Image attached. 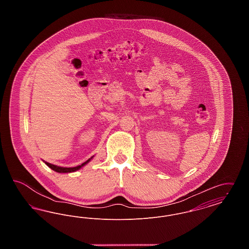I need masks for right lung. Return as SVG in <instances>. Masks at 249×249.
Returning <instances> with one entry per match:
<instances>
[{
    "label": "right lung",
    "mask_w": 249,
    "mask_h": 249,
    "mask_svg": "<svg viewBox=\"0 0 249 249\" xmlns=\"http://www.w3.org/2000/svg\"><path fill=\"white\" fill-rule=\"evenodd\" d=\"M90 159H92V158H90ZM90 159H89L87 161H85L84 163H82L81 165L76 166V167H70V168H66V167H59V166L57 165H53V164H51V163H48V162H45L47 165L49 167V168H51L53 171H55V172H57V173H71V172H75V171H77V170H79L81 167H83L85 164H87L89 160H90Z\"/></svg>",
    "instance_id": "add662e5"
}]
</instances>
